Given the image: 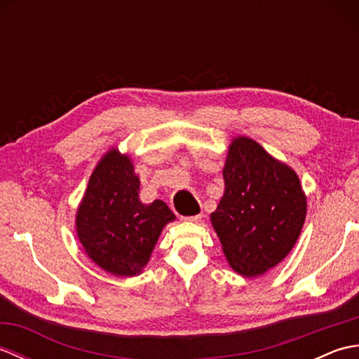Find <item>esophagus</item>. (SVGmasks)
Returning a JSON list of instances; mask_svg holds the SVG:
<instances>
[{"label":"esophagus","instance_id":"1","mask_svg":"<svg viewBox=\"0 0 359 359\" xmlns=\"http://www.w3.org/2000/svg\"><path fill=\"white\" fill-rule=\"evenodd\" d=\"M185 220V222H201V219H202V216L201 215H196V216H187V217H182Z\"/></svg>","mask_w":359,"mask_h":359}]
</instances>
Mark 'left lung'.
Returning <instances> with one entry per match:
<instances>
[{
  "mask_svg": "<svg viewBox=\"0 0 359 359\" xmlns=\"http://www.w3.org/2000/svg\"><path fill=\"white\" fill-rule=\"evenodd\" d=\"M224 180L212 226L233 270L259 276L294 247L306 220V196L292 168L247 137L233 140Z\"/></svg>",
  "mask_w": 359,
  "mask_h": 359,
  "instance_id": "8db88e82",
  "label": "left lung"
}]
</instances>
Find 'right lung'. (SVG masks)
Listing matches in <instances>:
<instances>
[{
    "mask_svg": "<svg viewBox=\"0 0 359 359\" xmlns=\"http://www.w3.org/2000/svg\"><path fill=\"white\" fill-rule=\"evenodd\" d=\"M131 160L109 151L89 179L77 212L85 251L103 270L134 276L148 264L163 226L175 219L162 201L144 205Z\"/></svg>",
    "mask_w": 359,
    "mask_h": 359,
    "instance_id": "1",
    "label": "right lung"
}]
</instances>
